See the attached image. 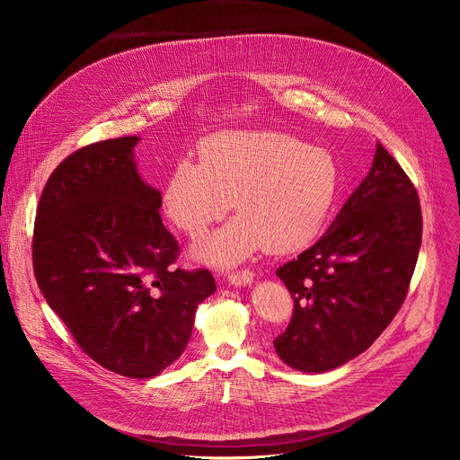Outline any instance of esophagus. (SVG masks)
<instances>
[{"label":"esophagus","instance_id":"esophagus-1","mask_svg":"<svg viewBox=\"0 0 460 460\" xmlns=\"http://www.w3.org/2000/svg\"><path fill=\"white\" fill-rule=\"evenodd\" d=\"M252 279H254V275H252V271H249V270H242V271H236V273H231L229 275V284H233V286H251V282H252Z\"/></svg>","mask_w":460,"mask_h":460}]
</instances>
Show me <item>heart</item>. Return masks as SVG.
I'll return each mask as SVG.
<instances>
[{
  "label": "heart",
  "instance_id": "b5f03b06",
  "mask_svg": "<svg viewBox=\"0 0 460 460\" xmlns=\"http://www.w3.org/2000/svg\"><path fill=\"white\" fill-rule=\"evenodd\" d=\"M200 164L181 160L164 189V209L189 236L227 215V226L194 247L196 258L229 268L258 249L309 245L330 213L339 171L332 155L277 130H224L200 144Z\"/></svg>",
  "mask_w": 460,
  "mask_h": 460
}]
</instances>
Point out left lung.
Segmentation results:
<instances>
[{
    "mask_svg": "<svg viewBox=\"0 0 460 460\" xmlns=\"http://www.w3.org/2000/svg\"><path fill=\"white\" fill-rule=\"evenodd\" d=\"M422 213L415 185L380 144L362 183L327 229L277 270L295 311L275 351L305 373L366 351L395 318L415 271Z\"/></svg>",
    "mask_w": 460,
    "mask_h": 460,
    "instance_id": "obj_1",
    "label": "left lung"
}]
</instances>
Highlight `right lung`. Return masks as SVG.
I'll return each instance as SVG.
<instances>
[{"label": "right lung", "mask_w": 460, "mask_h": 460, "mask_svg": "<svg viewBox=\"0 0 460 460\" xmlns=\"http://www.w3.org/2000/svg\"><path fill=\"white\" fill-rule=\"evenodd\" d=\"M138 137L78 149L50 174L32 238L36 282L76 344L128 378L160 375L183 353L194 313L217 291L208 270H174L178 242L162 194L135 162Z\"/></svg>", "instance_id": "add662e5"}]
</instances>
